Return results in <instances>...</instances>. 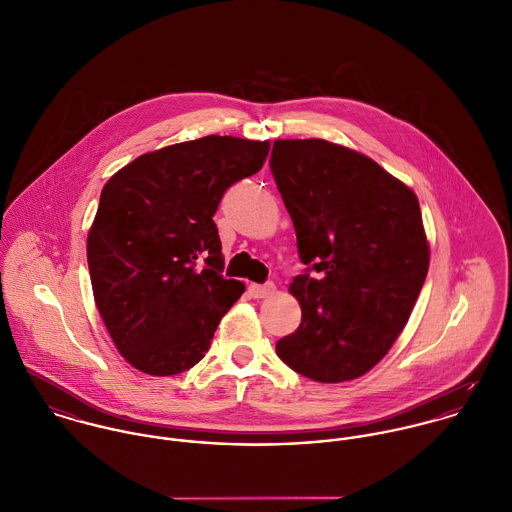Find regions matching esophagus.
Wrapping results in <instances>:
<instances>
[{
	"label": "esophagus",
	"mask_w": 512,
	"mask_h": 512,
	"mask_svg": "<svg viewBox=\"0 0 512 512\" xmlns=\"http://www.w3.org/2000/svg\"><path fill=\"white\" fill-rule=\"evenodd\" d=\"M275 293V285L267 283V285H249V295L253 299H267Z\"/></svg>",
	"instance_id": "1"
}]
</instances>
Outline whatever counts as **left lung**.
<instances>
[{"mask_svg":"<svg viewBox=\"0 0 512 512\" xmlns=\"http://www.w3.org/2000/svg\"><path fill=\"white\" fill-rule=\"evenodd\" d=\"M271 172L308 265L289 287L301 326L277 354L314 382L360 378L404 330L427 277L417 196L372 158L320 138L275 140Z\"/></svg>","mask_w":512,"mask_h":512,"instance_id":"obj_1","label":"left lung"}]
</instances>
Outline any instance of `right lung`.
I'll return each mask as SVG.
<instances>
[{
	"mask_svg": "<svg viewBox=\"0 0 512 512\" xmlns=\"http://www.w3.org/2000/svg\"><path fill=\"white\" fill-rule=\"evenodd\" d=\"M269 140L204 136L148 152L101 192L87 237L95 303L124 360L150 376L196 366L243 295L223 279L213 215L225 190L257 174Z\"/></svg>",
	"mask_w": 512,
	"mask_h": 512,
	"instance_id": "add662e5",
	"label": "right lung"
}]
</instances>
